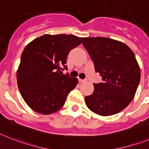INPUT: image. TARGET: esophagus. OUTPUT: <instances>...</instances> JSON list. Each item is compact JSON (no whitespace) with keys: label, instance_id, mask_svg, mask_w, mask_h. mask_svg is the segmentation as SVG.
Masks as SVG:
<instances>
[{"label":"esophagus","instance_id":"34e87169","mask_svg":"<svg viewBox=\"0 0 149 149\" xmlns=\"http://www.w3.org/2000/svg\"><path fill=\"white\" fill-rule=\"evenodd\" d=\"M79 83H84V82H86L85 79H79Z\"/></svg>","mask_w":149,"mask_h":149}]
</instances>
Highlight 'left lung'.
<instances>
[{"label": "left lung", "mask_w": 149, "mask_h": 149, "mask_svg": "<svg viewBox=\"0 0 149 149\" xmlns=\"http://www.w3.org/2000/svg\"><path fill=\"white\" fill-rule=\"evenodd\" d=\"M82 41L102 79L85 97L87 107L102 116L116 114L133 100L139 84L141 72L135 54L124 43L107 37H83Z\"/></svg>", "instance_id": "1"}]
</instances>
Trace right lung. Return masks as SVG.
Segmentation results:
<instances>
[{"mask_svg": "<svg viewBox=\"0 0 149 149\" xmlns=\"http://www.w3.org/2000/svg\"><path fill=\"white\" fill-rule=\"evenodd\" d=\"M74 35L45 34L24 48L17 71L18 89L27 106L37 113L57 112L78 83L63 74L71 49L82 43Z\"/></svg>", "mask_w": 149, "mask_h": 149, "instance_id": "obj_1", "label": "right lung"}]
</instances>
